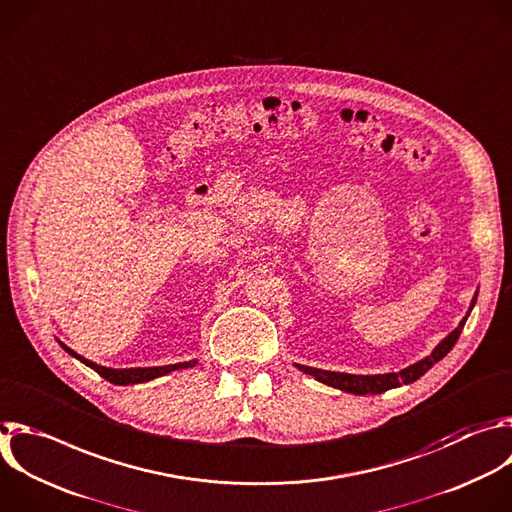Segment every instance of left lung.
<instances>
[{"label":"left lung","mask_w":512,"mask_h":512,"mask_svg":"<svg viewBox=\"0 0 512 512\" xmlns=\"http://www.w3.org/2000/svg\"><path fill=\"white\" fill-rule=\"evenodd\" d=\"M476 297H478V291L474 293L472 301H470V307L466 311V315L460 319L458 327L454 331H450L442 342L430 352V356L422 358L420 362L400 370V372H388V374H346V372H329V370H319V368H311V366H301V364H295V368L307 376H313L317 382L325 384V386H331V388H337L342 392H348V394H358V396H366V394H382L386 390H392V388H400L404 384H412L416 382L418 378H422L436 362H440L452 348L454 344L458 342V335L462 333V327L476 303Z\"/></svg>","instance_id":"1"}]
</instances>
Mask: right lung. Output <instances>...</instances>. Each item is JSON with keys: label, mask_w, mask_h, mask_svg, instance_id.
Segmentation results:
<instances>
[{"label": "right lung", "mask_w": 512, "mask_h": 512, "mask_svg": "<svg viewBox=\"0 0 512 512\" xmlns=\"http://www.w3.org/2000/svg\"><path fill=\"white\" fill-rule=\"evenodd\" d=\"M58 344L66 350V354H70L72 358L80 360L82 364H86L88 368H92L94 372H98L104 380H108L110 384H116V386H128V384L150 382V380L160 378V376H166V374H170V372L187 370V368H193V366L199 364L197 360H191V362H179V364H170V366H154V368H106V366H100V364L90 362V360H86L84 356L76 354V352L70 350L66 344H62L60 339H58Z\"/></svg>", "instance_id": "obj_1"}]
</instances>
